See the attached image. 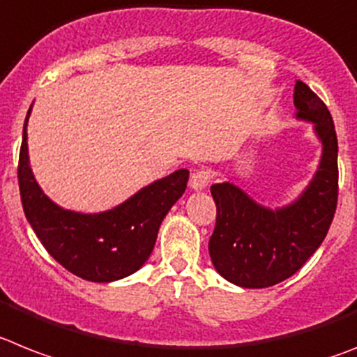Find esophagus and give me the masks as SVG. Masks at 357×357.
Returning <instances> with one entry per match:
<instances>
[{
    "label": "esophagus",
    "mask_w": 357,
    "mask_h": 357,
    "mask_svg": "<svg viewBox=\"0 0 357 357\" xmlns=\"http://www.w3.org/2000/svg\"><path fill=\"white\" fill-rule=\"evenodd\" d=\"M211 178H213L211 172H208V169H197V172L191 175V181H190L191 190L195 191L206 190V188L209 185V182H211Z\"/></svg>",
    "instance_id": "obj_1"
}]
</instances>
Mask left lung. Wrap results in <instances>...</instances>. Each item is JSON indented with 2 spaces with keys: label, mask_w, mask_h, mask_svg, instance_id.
I'll return each instance as SVG.
<instances>
[{
  "label": "left lung",
  "mask_w": 357,
  "mask_h": 357,
  "mask_svg": "<svg viewBox=\"0 0 357 357\" xmlns=\"http://www.w3.org/2000/svg\"><path fill=\"white\" fill-rule=\"evenodd\" d=\"M294 106L296 119L314 124L324 146L318 172L294 202L271 209L233 182L211 185L216 225L209 257L218 274L238 287H271L292 276L321 245L336 213L337 137L331 112L301 81Z\"/></svg>",
  "instance_id": "left-lung-1"
}]
</instances>
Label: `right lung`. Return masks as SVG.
Segmentation results:
<instances>
[{
    "instance_id": "obj_1",
    "label": "right lung",
    "mask_w": 357,
    "mask_h": 357,
    "mask_svg": "<svg viewBox=\"0 0 357 357\" xmlns=\"http://www.w3.org/2000/svg\"><path fill=\"white\" fill-rule=\"evenodd\" d=\"M30 112L32 106L23 126L17 181L23 211L36 236L54 260L88 282H115L141 269L153 251L164 216L185 191L190 172L176 169L108 211L63 209L43 193L30 167L26 144Z\"/></svg>"
}]
</instances>
